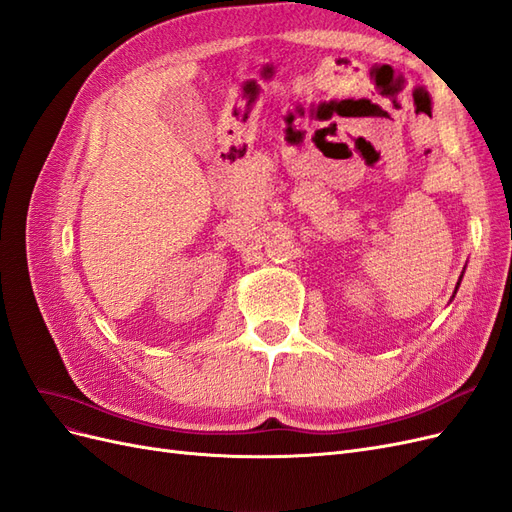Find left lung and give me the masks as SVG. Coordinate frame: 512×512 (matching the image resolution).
<instances>
[{
  "instance_id": "obj_1",
  "label": "left lung",
  "mask_w": 512,
  "mask_h": 512,
  "mask_svg": "<svg viewBox=\"0 0 512 512\" xmlns=\"http://www.w3.org/2000/svg\"><path fill=\"white\" fill-rule=\"evenodd\" d=\"M461 277H463V273H461ZM461 277H459V282H457V286H455V292H457V288H459V284H461ZM455 292H453V297H455Z\"/></svg>"
}]
</instances>
